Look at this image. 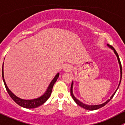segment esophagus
I'll use <instances>...</instances> for the list:
<instances>
[{"label":"esophagus","instance_id":"obj_1","mask_svg":"<svg viewBox=\"0 0 125 125\" xmlns=\"http://www.w3.org/2000/svg\"><path fill=\"white\" fill-rule=\"evenodd\" d=\"M63 70L65 72H69L71 70V68L70 65H65L63 68Z\"/></svg>","mask_w":125,"mask_h":125}]
</instances>
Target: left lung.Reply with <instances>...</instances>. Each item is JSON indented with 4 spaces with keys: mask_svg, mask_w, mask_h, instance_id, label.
Returning <instances> with one entry per match:
<instances>
[{
    "mask_svg": "<svg viewBox=\"0 0 125 125\" xmlns=\"http://www.w3.org/2000/svg\"><path fill=\"white\" fill-rule=\"evenodd\" d=\"M107 45H108V47L110 48L111 49H112V50L114 51V53H115V54L116 55L117 57V59H118V63H119L120 65V83L119 84H118V88H117V89L115 90V91L114 92V94L112 95V96L111 97L110 99H108V100H107L106 102H105L104 103H102V104H96V105H88V104H85V103H82V102L79 101V100H78L77 99H76V98L75 97V96L74 95V94H73V82H72V84H71V95L72 97H73V100H74V102H75V103H77V104H78L79 106H81L82 108H84V109H87V110H90V111H93V110H96V109H99V108H102V107L104 106V105H106V104H107V103H108L109 101H110L112 99H113V97H114V94H115V93H116L117 90L118 89V87L120 86V82H121V80H122V65H121V62H120V59H119V57H118V54H117V51H115V49L113 47V46H111V45H108V44H107Z\"/></svg>",
    "mask_w": 125,
    "mask_h": 125,
    "instance_id": "8db88e82",
    "label": "left lung"
}]
</instances>
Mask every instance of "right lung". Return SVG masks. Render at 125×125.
Instances as JSON below:
<instances>
[{"instance_id":"1","label":"right lung","mask_w":125,"mask_h":125,"mask_svg":"<svg viewBox=\"0 0 125 125\" xmlns=\"http://www.w3.org/2000/svg\"><path fill=\"white\" fill-rule=\"evenodd\" d=\"M59 73H57V74L55 75L54 78L52 79L51 82L50 83V85H49L48 89H46V92H45L42 96L39 97L37 98V99H31V100H24V99L19 98L18 97L15 95L9 89V88H8V86H7L4 79V75H3V66H2V77H3V82H4L5 86L6 89H7L9 95L11 97V99L16 102L17 104H18L19 105L23 107V108H28V109H32V108H37V107H38L39 106L43 104V103L49 99V97H50V95H51V93H52V88H53L55 82L57 81V79L59 78Z\"/></svg>"}]
</instances>
